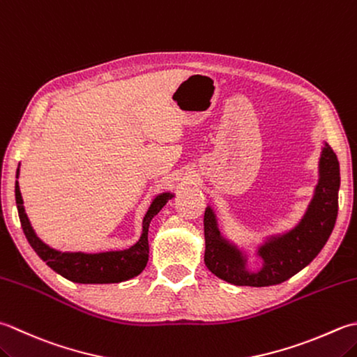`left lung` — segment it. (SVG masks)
I'll return each instance as SVG.
<instances>
[{"label":"left lung","instance_id":"obj_1","mask_svg":"<svg viewBox=\"0 0 357 357\" xmlns=\"http://www.w3.org/2000/svg\"><path fill=\"white\" fill-rule=\"evenodd\" d=\"M340 187L339 160L328 144L319 160V184L308 208L298 225L283 235L271 238L258 249L263 266L250 272L248 258L241 250L221 235L212 207L204 213L207 269L221 280L236 286H272L283 283L302 271L319 255L336 225L337 193Z\"/></svg>","mask_w":357,"mask_h":357}]
</instances>
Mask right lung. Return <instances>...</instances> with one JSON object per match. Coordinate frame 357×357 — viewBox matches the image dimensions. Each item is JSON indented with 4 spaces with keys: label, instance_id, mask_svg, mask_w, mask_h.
Masks as SVG:
<instances>
[{
    "label": "right lung",
    "instance_id": "obj_1",
    "mask_svg": "<svg viewBox=\"0 0 357 357\" xmlns=\"http://www.w3.org/2000/svg\"><path fill=\"white\" fill-rule=\"evenodd\" d=\"M17 170V178H18ZM173 198V193H160L153 199L142 221V235L139 241L130 249L109 250V252L85 254V252H61L49 248L41 241L29 222L24 212L23 198H21L18 181H15V201L20 215V222L23 227L27 241L37 252L41 260L61 277L75 283H119L141 274L149 261V227L153 216L158 215L167 201Z\"/></svg>",
    "mask_w": 357,
    "mask_h": 357
}]
</instances>
